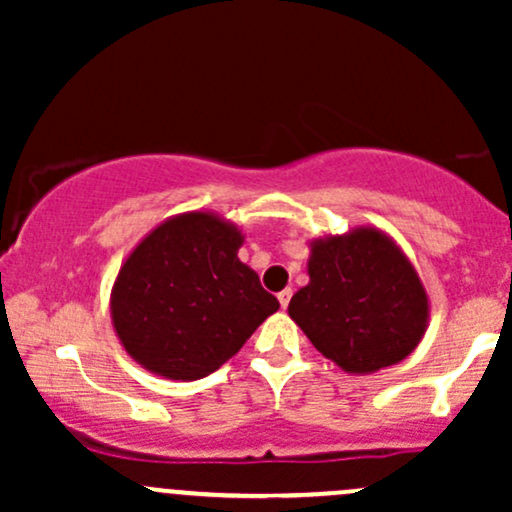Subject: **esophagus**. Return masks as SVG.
<instances>
[{
	"instance_id": "esophagus-1",
	"label": "esophagus",
	"mask_w": 512,
	"mask_h": 512,
	"mask_svg": "<svg viewBox=\"0 0 512 512\" xmlns=\"http://www.w3.org/2000/svg\"><path fill=\"white\" fill-rule=\"evenodd\" d=\"M291 296H293V291H291V289H284V291L279 293V303H281V308H286V305H289Z\"/></svg>"
}]
</instances>
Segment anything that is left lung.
<instances>
[{"mask_svg":"<svg viewBox=\"0 0 512 512\" xmlns=\"http://www.w3.org/2000/svg\"><path fill=\"white\" fill-rule=\"evenodd\" d=\"M308 276L289 315L346 373L395 366L424 339L428 293L409 257L380 228L358 226L313 240Z\"/></svg>","mask_w":512,"mask_h":512,"instance_id":"left-lung-1","label":"left lung"}]
</instances>
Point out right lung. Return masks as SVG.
Here are the masks:
<instances>
[{
    "instance_id": "obj_1",
    "label": "right lung",
    "mask_w": 512,
    "mask_h": 512,
    "mask_svg": "<svg viewBox=\"0 0 512 512\" xmlns=\"http://www.w3.org/2000/svg\"><path fill=\"white\" fill-rule=\"evenodd\" d=\"M243 240L236 223L214 211H185L129 252L110 291V317L139 366L168 380H199L279 310L238 260Z\"/></svg>"
}]
</instances>
